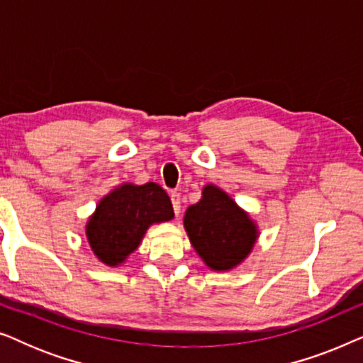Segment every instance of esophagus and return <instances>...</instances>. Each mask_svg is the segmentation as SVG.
Masks as SVG:
<instances>
[{
  "label": "esophagus",
  "mask_w": 363,
  "mask_h": 363,
  "mask_svg": "<svg viewBox=\"0 0 363 363\" xmlns=\"http://www.w3.org/2000/svg\"><path fill=\"white\" fill-rule=\"evenodd\" d=\"M170 198H172V205H173V211H175V215H180V193L178 191H172L170 193Z\"/></svg>",
  "instance_id": "34e87169"
}]
</instances>
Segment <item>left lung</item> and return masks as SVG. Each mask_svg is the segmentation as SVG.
Here are the masks:
<instances>
[{
	"label": "left lung",
	"mask_w": 363,
	"mask_h": 363,
	"mask_svg": "<svg viewBox=\"0 0 363 363\" xmlns=\"http://www.w3.org/2000/svg\"><path fill=\"white\" fill-rule=\"evenodd\" d=\"M185 228L193 247L215 271L240 264L257 238L250 216L225 191L211 185L203 190L201 200L186 210Z\"/></svg>",
	"instance_id": "obj_1"
}]
</instances>
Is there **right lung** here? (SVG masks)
<instances>
[{
    "mask_svg": "<svg viewBox=\"0 0 363 363\" xmlns=\"http://www.w3.org/2000/svg\"><path fill=\"white\" fill-rule=\"evenodd\" d=\"M173 215L170 198L157 183L122 185L99 203L89 220V245L102 262L117 266L137 250L148 226Z\"/></svg>",
    "mask_w": 363,
    "mask_h": 363,
    "instance_id": "obj_1",
    "label": "right lung"
}]
</instances>
